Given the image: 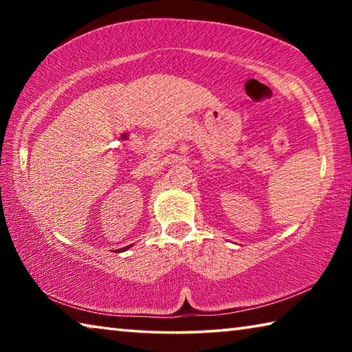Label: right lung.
<instances>
[{
    "mask_svg": "<svg viewBox=\"0 0 352 352\" xmlns=\"http://www.w3.org/2000/svg\"><path fill=\"white\" fill-rule=\"evenodd\" d=\"M132 245H129V247H126V248H121V250H118V252H124V250H127V248H130Z\"/></svg>",
    "mask_w": 352,
    "mask_h": 352,
    "instance_id": "add662e5",
    "label": "right lung"
}]
</instances>
